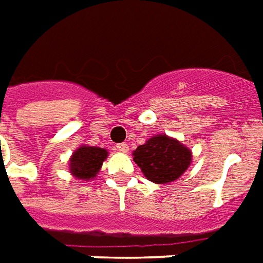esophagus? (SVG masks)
Listing matches in <instances>:
<instances>
[{
	"instance_id": "1",
	"label": "esophagus",
	"mask_w": 263,
	"mask_h": 263,
	"mask_svg": "<svg viewBox=\"0 0 263 263\" xmlns=\"http://www.w3.org/2000/svg\"><path fill=\"white\" fill-rule=\"evenodd\" d=\"M115 149L119 151V152H124V154H125V152H128V151H129V146H128V144H125V142H124V144H117V145H115Z\"/></svg>"
}]
</instances>
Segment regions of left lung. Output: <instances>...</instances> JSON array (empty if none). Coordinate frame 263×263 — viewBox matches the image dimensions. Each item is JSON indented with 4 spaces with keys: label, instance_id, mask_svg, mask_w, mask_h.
I'll return each mask as SVG.
<instances>
[{
    "label": "left lung",
    "instance_id": "8db88e82",
    "mask_svg": "<svg viewBox=\"0 0 263 263\" xmlns=\"http://www.w3.org/2000/svg\"><path fill=\"white\" fill-rule=\"evenodd\" d=\"M191 151L176 139L157 135L134 151V161L146 179L168 183L178 179L191 163Z\"/></svg>",
    "mask_w": 263,
    "mask_h": 263
}]
</instances>
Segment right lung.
<instances>
[{"label": "right lung", "mask_w": 263, "mask_h": 263, "mask_svg": "<svg viewBox=\"0 0 263 263\" xmlns=\"http://www.w3.org/2000/svg\"><path fill=\"white\" fill-rule=\"evenodd\" d=\"M108 157V152L104 148L97 146H81L74 152L71 158V172L80 179H89L97 175L101 170V165Z\"/></svg>", "instance_id": "right-lung-1"}]
</instances>
